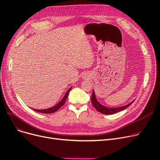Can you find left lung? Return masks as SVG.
<instances>
[{
	"label": "left lung",
	"mask_w": 160,
	"mask_h": 160,
	"mask_svg": "<svg viewBox=\"0 0 160 160\" xmlns=\"http://www.w3.org/2000/svg\"><path fill=\"white\" fill-rule=\"evenodd\" d=\"M91 100L92 104H93V106L95 108L96 110L98 112L102 113L103 114H105V115H112V114H114V113H117L119 112H121L123 110H125L126 108H127L128 106H130L133 103L134 100H134L130 103L125 105V106H123L117 107V108H108V107H106V106L101 104L98 101L97 98H96V95H95L94 90L93 91V93H92Z\"/></svg>",
	"instance_id": "left-lung-1"
}]
</instances>
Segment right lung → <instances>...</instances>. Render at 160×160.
Segmentation results:
<instances>
[{
	"instance_id": "obj_1",
	"label": "right lung",
	"mask_w": 160,
	"mask_h": 160,
	"mask_svg": "<svg viewBox=\"0 0 160 160\" xmlns=\"http://www.w3.org/2000/svg\"><path fill=\"white\" fill-rule=\"evenodd\" d=\"M72 87L70 88L68 90H67V91L66 92V93L65 94V95L63 96V97L62 98V99L60 100V102H59L57 104H56L55 106L51 107V108H47V109H44V110H37V109H33V108H31L33 110H34L37 112H39V113H54L55 112H56L57 110H58L59 109H60L64 104H65V100L67 98V97H68L69 95V91H71Z\"/></svg>"
}]
</instances>
